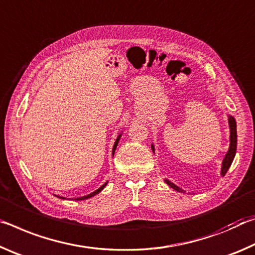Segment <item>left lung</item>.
Wrapping results in <instances>:
<instances>
[{
  "mask_svg": "<svg viewBox=\"0 0 255 255\" xmlns=\"http://www.w3.org/2000/svg\"><path fill=\"white\" fill-rule=\"evenodd\" d=\"M228 124H229V131H231V135H229V148H228V151H227L226 155H225L224 160L222 162V173H220V174H222V176H225V175H226L227 170L229 169V167H231L232 162L234 160V157H235L236 145H237L236 121L231 115H228ZM151 149H152V151L155 152V147H153V144H151ZM165 182H166V184H168L175 191L183 192V190L181 189V187H178L177 185H175L173 182L168 181V179H165Z\"/></svg>",
  "mask_w": 255,
  "mask_h": 255,
  "instance_id": "left-lung-1",
  "label": "left lung"
}]
</instances>
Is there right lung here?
I'll return each instance as SVG.
<instances>
[{
  "mask_svg": "<svg viewBox=\"0 0 255 255\" xmlns=\"http://www.w3.org/2000/svg\"><path fill=\"white\" fill-rule=\"evenodd\" d=\"M121 135H122V133H121V134L118 136V139H116L114 145H113V150H112V155H113V156H114V152H115V150H116V147H118V144H119V141H120V139H121ZM106 185H107V182L105 183V184H103L102 186H100L99 189H97V190L94 191V192H91L90 194H87V195H85V197H80V198H74L73 200H77V201H80V200H86V199H89V198H91V197H95L96 194H98L100 191L104 190V187H105ZM58 198H60V199H65L64 197H58Z\"/></svg>",
  "mask_w": 255,
  "mask_h": 255,
  "instance_id": "right-lung-1",
  "label": "right lung"
}]
</instances>
